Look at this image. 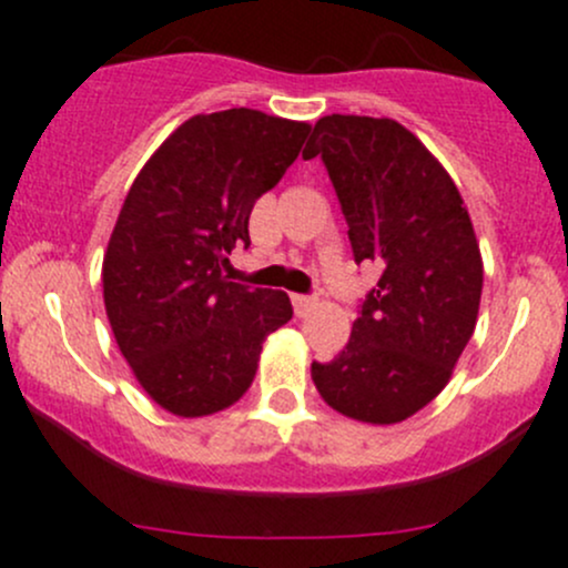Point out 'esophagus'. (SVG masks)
Listing matches in <instances>:
<instances>
[{"label": "esophagus", "instance_id": "obj_1", "mask_svg": "<svg viewBox=\"0 0 568 568\" xmlns=\"http://www.w3.org/2000/svg\"><path fill=\"white\" fill-rule=\"evenodd\" d=\"M292 306H295L297 317H306V314L317 306V301H314L312 295H292Z\"/></svg>", "mask_w": 568, "mask_h": 568}]
</instances>
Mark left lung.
Listing matches in <instances>:
<instances>
[{"instance_id": "obj_1", "label": "left lung", "mask_w": 568, "mask_h": 568, "mask_svg": "<svg viewBox=\"0 0 568 568\" xmlns=\"http://www.w3.org/2000/svg\"><path fill=\"white\" fill-rule=\"evenodd\" d=\"M303 156H323L356 262L381 267L347 345L314 362L312 381L345 417L403 423L445 389L475 331L483 260L473 221L450 173L392 118H320Z\"/></svg>"}]
</instances>
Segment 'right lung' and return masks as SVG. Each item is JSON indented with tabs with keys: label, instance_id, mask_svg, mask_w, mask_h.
<instances>
[{
	"label": "right lung",
	"instance_id": "obj_1",
	"mask_svg": "<svg viewBox=\"0 0 568 568\" xmlns=\"http://www.w3.org/2000/svg\"><path fill=\"white\" fill-rule=\"evenodd\" d=\"M308 132L248 106L193 115L129 187L101 265L106 320L145 395L176 417L234 406L265 336L292 317L286 292L248 290L223 271Z\"/></svg>",
	"mask_w": 568,
	"mask_h": 568
}]
</instances>
